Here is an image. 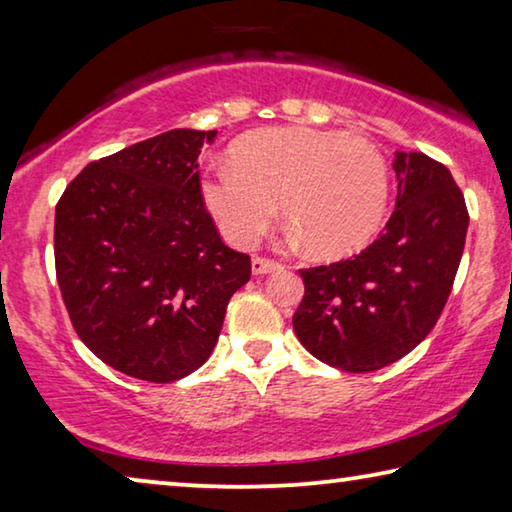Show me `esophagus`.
<instances>
[{"instance_id":"obj_1","label":"esophagus","mask_w":512,"mask_h":512,"mask_svg":"<svg viewBox=\"0 0 512 512\" xmlns=\"http://www.w3.org/2000/svg\"><path fill=\"white\" fill-rule=\"evenodd\" d=\"M250 268H253V275H268L280 268V264L273 262V259H266V257H255L253 262H250Z\"/></svg>"}]
</instances>
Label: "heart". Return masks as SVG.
<instances>
[{
	"label": "heart",
	"mask_w": 512,
	"mask_h": 512,
	"mask_svg": "<svg viewBox=\"0 0 512 512\" xmlns=\"http://www.w3.org/2000/svg\"><path fill=\"white\" fill-rule=\"evenodd\" d=\"M388 194V164L375 144L307 126L244 135L232 162L201 180L207 212L232 246H255L280 203L291 239L323 259L366 248L386 219Z\"/></svg>",
	"instance_id": "b5f03b06"
}]
</instances>
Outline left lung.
<instances>
[{"label":"left lung","instance_id":"1","mask_svg":"<svg viewBox=\"0 0 512 512\" xmlns=\"http://www.w3.org/2000/svg\"><path fill=\"white\" fill-rule=\"evenodd\" d=\"M395 212L381 237L343 262L300 271V343L327 366L372 372L431 332L461 264L467 216L452 173L424 153H395Z\"/></svg>","mask_w":512,"mask_h":512}]
</instances>
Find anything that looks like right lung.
Masks as SVG:
<instances>
[{
    "mask_svg": "<svg viewBox=\"0 0 512 512\" xmlns=\"http://www.w3.org/2000/svg\"><path fill=\"white\" fill-rule=\"evenodd\" d=\"M216 131L173 128L90 162L56 205L54 255L81 341L128 377L169 384L210 359L250 257L221 241L198 183Z\"/></svg>",
    "mask_w": 512,
    "mask_h": 512,
    "instance_id": "obj_1",
    "label": "right lung"
}]
</instances>
